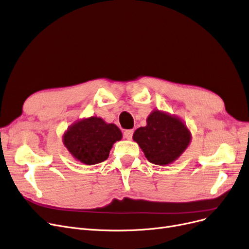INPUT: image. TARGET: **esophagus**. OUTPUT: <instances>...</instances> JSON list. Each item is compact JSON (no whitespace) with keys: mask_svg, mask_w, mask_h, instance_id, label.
I'll list each match as a JSON object with an SVG mask.
<instances>
[{"mask_svg":"<svg viewBox=\"0 0 249 249\" xmlns=\"http://www.w3.org/2000/svg\"><path fill=\"white\" fill-rule=\"evenodd\" d=\"M133 134H134L133 129H127V131H125V132L124 133V139H126V140H132Z\"/></svg>","mask_w":249,"mask_h":249,"instance_id":"obj_1","label":"esophagus"}]
</instances>
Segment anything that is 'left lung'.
Returning <instances> with one entry per match:
<instances>
[{
  "mask_svg": "<svg viewBox=\"0 0 249 249\" xmlns=\"http://www.w3.org/2000/svg\"><path fill=\"white\" fill-rule=\"evenodd\" d=\"M133 139L149 162L166 166L181 156L192 134L178 116L154 109L147 117V125L137 128Z\"/></svg>",
  "mask_w": 249,
  "mask_h": 249,
  "instance_id": "8db88e82",
  "label": "left lung"
}]
</instances>
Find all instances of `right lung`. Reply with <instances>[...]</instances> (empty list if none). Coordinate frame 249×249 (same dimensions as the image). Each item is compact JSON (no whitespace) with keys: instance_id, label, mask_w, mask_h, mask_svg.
I'll return each mask as SVG.
<instances>
[{"instance_id":"obj_1","label":"right lung","mask_w":249,"mask_h":249,"mask_svg":"<svg viewBox=\"0 0 249 249\" xmlns=\"http://www.w3.org/2000/svg\"><path fill=\"white\" fill-rule=\"evenodd\" d=\"M122 138L121 129L114 124L90 116L71 124L63 135V143L74 159L94 165L107 159L113 144Z\"/></svg>"}]
</instances>
